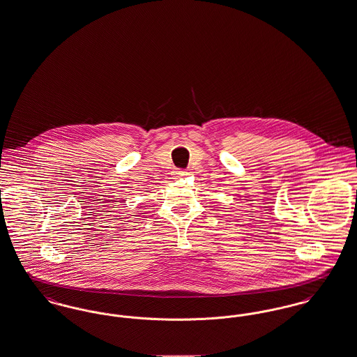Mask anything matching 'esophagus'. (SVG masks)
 <instances>
[{
	"instance_id": "obj_1",
	"label": "esophagus",
	"mask_w": 357,
	"mask_h": 357,
	"mask_svg": "<svg viewBox=\"0 0 357 357\" xmlns=\"http://www.w3.org/2000/svg\"><path fill=\"white\" fill-rule=\"evenodd\" d=\"M185 175H187L186 171L185 170L175 171V176H176V178H182V176H185Z\"/></svg>"
}]
</instances>
